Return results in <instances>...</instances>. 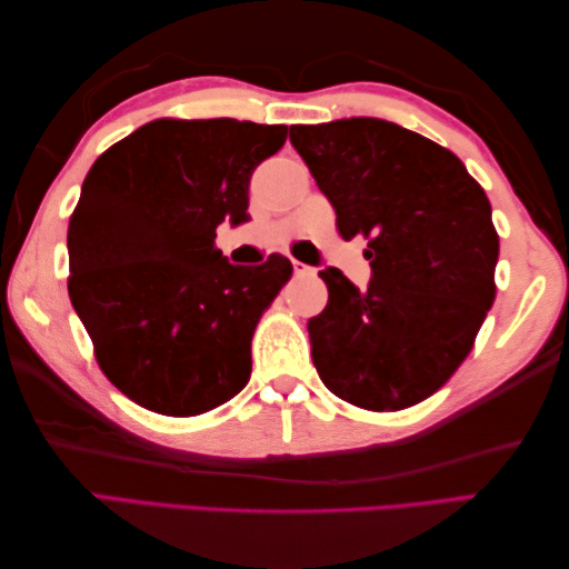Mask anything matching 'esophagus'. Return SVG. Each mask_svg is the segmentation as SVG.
<instances>
[{"label":"esophagus","mask_w":569,"mask_h":569,"mask_svg":"<svg viewBox=\"0 0 569 569\" xmlns=\"http://www.w3.org/2000/svg\"><path fill=\"white\" fill-rule=\"evenodd\" d=\"M293 273L296 276H312V273H316V269H312V266L300 263V261H293Z\"/></svg>","instance_id":"obj_1"}]
</instances>
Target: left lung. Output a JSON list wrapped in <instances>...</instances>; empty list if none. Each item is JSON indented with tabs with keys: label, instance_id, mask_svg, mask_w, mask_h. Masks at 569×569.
Wrapping results in <instances>:
<instances>
[{
	"label": "left lung",
	"instance_id": "left-lung-1",
	"mask_svg": "<svg viewBox=\"0 0 569 569\" xmlns=\"http://www.w3.org/2000/svg\"><path fill=\"white\" fill-rule=\"evenodd\" d=\"M291 143L342 239H369L367 288L320 271L330 298L308 320L312 365L359 408L416 406L462 365L497 296L487 192L452 151L386 119L293 124Z\"/></svg>",
	"mask_w": 569,
	"mask_h": 569
}]
</instances>
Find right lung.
I'll return each mask as SVG.
<instances>
[{
    "instance_id": "obj_1",
    "label": "right lung",
    "mask_w": 569,
    "mask_h": 569,
    "mask_svg": "<svg viewBox=\"0 0 569 569\" xmlns=\"http://www.w3.org/2000/svg\"><path fill=\"white\" fill-rule=\"evenodd\" d=\"M286 124L156 119L92 163L68 227V293L131 401L198 416L244 389L251 337L293 266H234L214 229L249 220V180Z\"/></svg>"
}]
</instances>
